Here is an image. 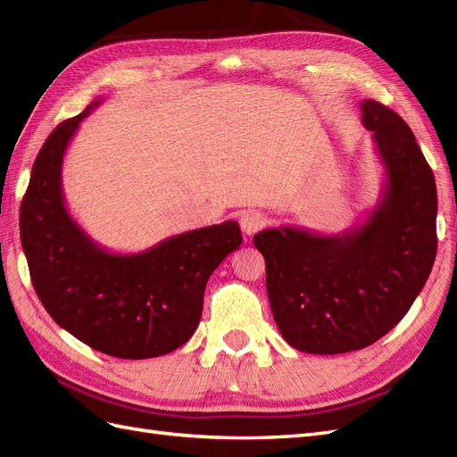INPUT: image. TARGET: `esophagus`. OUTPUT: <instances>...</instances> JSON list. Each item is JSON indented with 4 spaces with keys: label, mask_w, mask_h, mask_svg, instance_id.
<instances>
[{
    "label": "esophagus",
    "mask_w": 457,
    "mask_h": 457,
    "mask_svg": "<svg viewBox=\"0 0 457 457\" xmlns=\"http://www.w3.org/2000/svg\"><path fill=\"white\" fill-rule=\"evenodd\" d=\"M239 224L245 236H254L256 231H261L266 226V218L261 212H256V210H247V212L241 216Z\"/></svg>",
    "instance_id": "34e87169"
}]
</instances>
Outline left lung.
Returning a JSON list of instances; mask_svg holds the SVG:
<instances>
[{
  "instance_id": "obj_1",
  "label": "left lung",
  "mask_w": 457,
  "mask_h": 457,
  "mask_svg": "<svg viewBox=\"0 0 457 457\" xmlns=\"http://www.w3.org/2000/svg\"><path fill=\"white\" fill-rule=\"evenodd\" d=\"M361 113L386 171L365 224L340 236L284 226L253 239L278 328L305 353H347L380 340L411 309L435 264V173L394 110L362 100Z\"/></svg>"
}]
</instances>
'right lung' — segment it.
Returning a JSON list of instances; mask_svg holds the SVG:
<instances>
[{
    "label": "right lung",
    "instance_id": "add662e5",
    "mask_svg": "<svg viewBox=\"0 0 457 457\" xmlns=\"http://www.w3.org/2000/svg\"><path fill=\"white\" fill-rule=\"evenodd\" d=\"M98 102L57 125L34 160L21 203L22 251L34 291L63 330L112 357H160L195 334L208 278L239 249L241 229L224 221L137 254H115L92 241L67 212L62 163Z\"/></svg>",
    "mask_w": 457,
    "mask_h": 457
}]
</instances>
